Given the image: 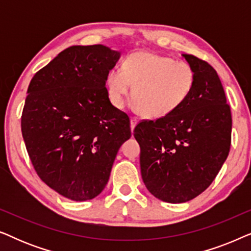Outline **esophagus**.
<instances>
[{
	"mask_svg": "<svg viewBox=\"0 0 251 251\" xmlns=\"http://www.w3.org/2000/svg\"><path fill=\"white\" fill-rule=\"evenodd\" d=\"M137 123H138V120H137L136 118H131V120H130V126H131L132 131H133V129H135V126H137Z\"/></svg>",
	"mask_w": 251,
	"mask_h": 251,
	"instance_id": "34e87169",
	"label": "esophagus"
}]
</instances>
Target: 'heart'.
I'll use <instances>...</instances> for the list:
<instances>
[{"label":"heart","instance_id":"1","mask_svg":"<svg viewBox=\"0 0 251 251\" xmlns=\"http://www.w3.org/2000/svg\"><path fill=\"white\" fill-rule=\"evenodd\" d=\"M107 85L116 107H123L133 87L131 99L140 114L160 119L186 100L194 85V71L184 61L140 51L126 58L121 71L109 72Z\"/></svg>","mask_w":251,"mask_h":251}]
</instances>
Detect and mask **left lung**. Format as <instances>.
Segmentation results:
<instances>
[{"mask_svg": "<svg viewBox=\"0 0 251 251\" xmlns=\"http://www.w3.org/2000/svg\"><path fill=\"white\" fill-rule=\"evenodd\" d=\"M194 71L186 100L171 114L136 126L144 184L154 197L183 203L201 194L221 170L231 146L232 116L217 72L181 54Z\"/></svg>", "mask_w": 251, "mask_h": 251, "instance_id": "1", "label": "left lung"}]
</instances>
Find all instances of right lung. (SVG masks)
Segmentation results:
<instances>
[{"label": "right lung", "instance_id": "right-lung-1", "mask_svg": "<svg viewBox=\"0 0 251 251\" xmlns=\"http://www.w3.org/2000/svg\"><path fill=\"white\" fill-rule=\"evenodd\" d=\"M120 51L72 46L34 75L22 132L34 169L48 186L73 201L101 193L119 152L131 137L128 115L106 89Z\"/></svg>", "mask_w": 251, "mask_h": 251}]
</instances>
